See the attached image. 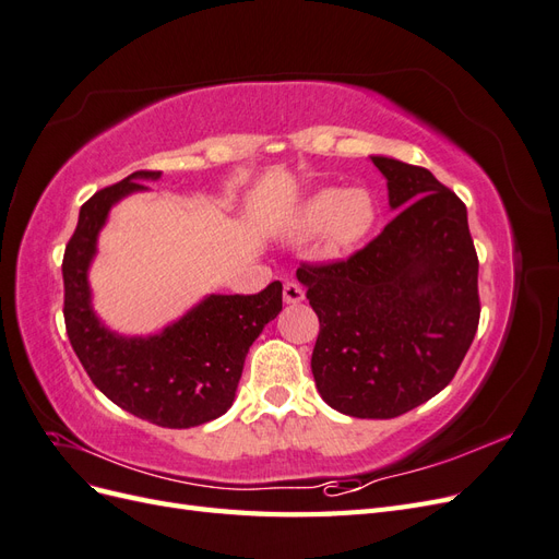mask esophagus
<instances>
[{"mask_svg": "<svg viewBox=\"0 0 559 559\" xmlns=\"http://www.w3.org/2000/svg\"><path fill=\"white\" fill-rule=\"evenodd\" d=\"M306 300V289L296 282H286L284 284V302L286 306H296V302Z\"/></svg>", "mask_w": 559, "mask_h": 559, "instance_id": "esophagus-1", "label": "esophagus"}]
</instances>
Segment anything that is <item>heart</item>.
<instances>
[{"instance_id": "b5f03b06", "label": "heart", "mask_w": 559, "mask_h": 559, "mask_svg": "<svg viewBox=\"0 0 559 559\" xmlns=\"http://www.w3.org/2000/svg\"><path fill=\"white\" fill-rule=\"evenodd\" d=\"M378 218V200L364 186L319 189L294 207L286 222V235L296 242H306L319 235L321 253L326 259H341L370 238Z\"/></svg>"}]
</instances>
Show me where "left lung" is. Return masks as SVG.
I'll return each instance as SVG.
<instances>
[{"instance_id":"obj_1","label":"left lung","mask_w":559,"mask_h":559,"mask_svg":"<svg viewBox=\"0 0 559 559\" xmlns=\"http://www.w3.org/2000/svg\"><path fill=\"white\" fill-rule=\"evenodd\" d=\"M402 212L352 259L298 267L319 317L317 392L333 411L389 419L450 384L480 319L464 202L429 170L370 156Z\"/></svg>"}]
</instances>
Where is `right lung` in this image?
<instances>
[{"label": "right lung", "mask_w": 559, "mask_h": 559, "mask_svg": "<svg viewBox=\"0 0 559 559\" xmlns=\"http://www.w3.org/2000/svg\"><path fill=\"white\" fill-rule=\"evenodd\" d=\"M158 179L160 173H132L81 207L62 261L64 324L79 361L107 399L151 425L189 429L233 405L251 343L282 312V284H267L257 296L207 294L148 335L111 331L93 308L88 280L97 238L114 205Z\"/></svg>", "instance_id": "add662e5"}]
</instances>
